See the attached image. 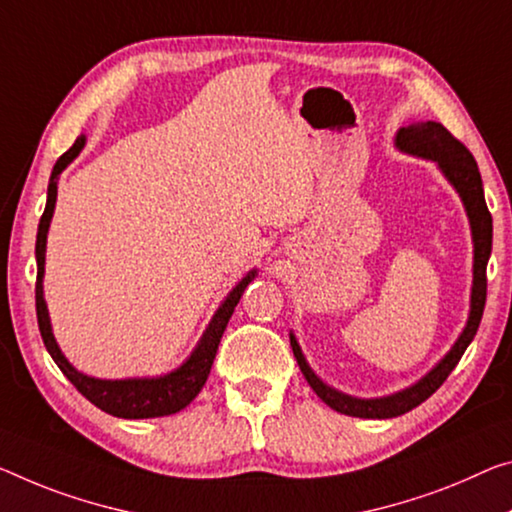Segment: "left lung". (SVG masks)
Listing matches in <instances>:
<instances>
[{
  "label": "left lung",
  "mask_w": 512,
  "mask_h": 512,
  "mask_svg": "<svg viewBox=\"0 0 512 512\" xmlns=\"http://www.w3.org/2000/svg\"><path fill=\"white\" fill-rule=\"evenodd\" d=\"M396 148L403 153H410L423 160L437 162V167L446 176L448 183L455 187V192L460 194L462 203H465L469 226H471V240H474V283H471V306H469V320L458 341L453 343V348L446 352L444 359L432 368L430 373L421 377L419 382L412 384L403 391L391 393V396L382 398H355L348 393H341L332 387H327L320 377L311 371V366L306 364L302 355L300 343H297L295 334H290V345H293V355L300 364V371L304 373L306 382L311 384V389L318 393L322 403H327L332 410L359 416V419H393L405 412L414 410L416 405H421L423 400L430 398L455 366H458L460 357L465 355L467 345L474 341L481 325L483 309H485V297H487V261H490L492 251V215L485 206V194H483V180L481 171L474 155L469 153V148L462 141L455 139L442 123L435 121H421L412 123L407 128H400L396 132Z\"/></svg>",
  "instance_id": "8db88e82"
}]
</instances>
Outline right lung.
Returning <instances> with one entry per match:
<instances>
[{"mask_svg":"<svg viewBox=\"0 0 512 512\" xmlns=\"http://www.w3.org/2000/svg\"><path fill=\"white\" fill-rule=\"evenodd\" d=\"M86 144V137H77L75 144L68 148V151L59 157L57 164H54L50 185H47V203L45 212L41 217V224H38V235H36V263H38V274H36V316H38V329H41L43 343L54 364L61 368L73 387L82 393L86 400H91L93 405L100 407L102 412L119 416V419H155V416H169L180 410H185L192 400L199 396V391L206 384L212 361H215L219 341H222V334L229 320L233 316V309L238 306L242 293L256 277V270H251L245 279H242L238 286H235L222 306L215 311L210 325L203 332L201 341L196 343L192 355L187 357L183 364H180L176 371L160 377H128V380H98V377H89L77 371V368L70 364L64 357V352L59 350L57 338L52 334L50 325V313H47V304L43 297V274H45V245H47V231H50V222L54 215V203H57V183L59 174L64 171L70 162L75 160L77 155Z\"/></svg>","mask_w":512,"mask_h":512,"instance_id":"1","label":"right lung"}]
</instances>
